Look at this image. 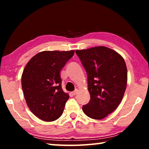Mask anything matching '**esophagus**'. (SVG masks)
Returning a JSON list of instances; mask_svg holds the SVG:
<instances>
[{
  "instance_id": "esophagus-1",
  "label": "esophagus",
  "mask_w": 149,
  "mask_h": 149,
  "mask_svg": "<svg viewBox=\"0 0 149 149\" xmlns=\"http://www.w3.org/2000/svg\"><path fill=\"white\" fill-rule=\"evenodd\" d=\"M77 93H78V89H75L74 92H72V94L74 95H75L77 94Z\"/></svg>"
}]
</instances>
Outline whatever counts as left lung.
<instances>
[{
  "mask_svg": "<svg viewBox=\"0 0 149 149\" xmlns=\"http://www.w3.org/2000/svg\"><path fill=\"white\" fill-rule=\"evenodd\" d=\"M87 74L91 99L83 106L88 117L101 120L116 109L127 86V72L123 57L115 50L100 46L77 50Z\"/></svg>",
  "mask_w": 149,
  "mask_h": 149,
  "instance_id": "1",
  "label": "left lung"
}]
</instances>
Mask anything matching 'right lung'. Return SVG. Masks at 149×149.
I'll use <instances>...</instances> for the list:
<instances>
[{"instance_id": "1", "label": "right lung", "mask_w": 149, "mask_h": 149, "mask_svg": "<svg viewBox=\"0 0 149 149\" xmlns=\"http://www.w3.org/2000/svg\"><path fill=\"white\" fill-rule=\"evenodd\" d=\"M74 50L42 51L27 62L22 75V87L27 107L45 122L61 116L69 95L63 91L60 71Z\"/></svg>"}]
</instances>
